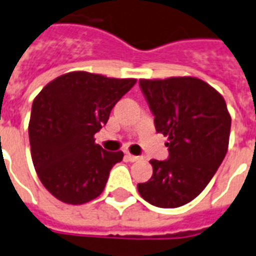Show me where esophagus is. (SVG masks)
Wrapping results in <instances>:
<instances>
[{"label": "esophagus", "mask_w": 256, "mask_h": 256, "mask_svg": "<svg viewBox=\"0 0 256 256\" xmlns=\"http://www.w3.org/2000/svg\"><path fill=\"white\" fill-rule=\"evenodd\" d=\"M126 160H130V162H139V160L143 159L142 156H136V155H130V154H126Z\"/></svg>", "instance_id": "34e87169"}]
</instances>
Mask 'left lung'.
<instances>
[{
	"instance_id": "left-lung-1",
	"label": "left lung",
	"mask_w": 256,
	"mask_h": 256,
	"mask_svg": "<svg viewBox=\"0 0 256 256\" xmlns=\"http://www.w3.org/2000/svg\"><path fill=\"white\" fill-rule=\"evenodd\" d=\"M155 130L168 136V158L152 159L151 180L138 190L158 208H178L202 192L228 148L230 116L212 86L193 76L140 80Z\"/></svg>"
}]
</instances>
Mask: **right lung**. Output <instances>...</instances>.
Wrapping results in <instances>:
<instances>
[{
    "mask_svg": "<svg viewBox=\"0 0 256 256\" xmlns=\"http://www.w3.org/2000/svg\"><path fill=\"white\" fill-rule=\"evenodd\" d=\"M135 84L74 71L50 82L34 98L28 126L32 160L44 188L58 200L78 205L102 193L124 154L105 151L94 135Z\"/></svg>",
    "mask_w": 256,
    "mask_h": 256,
    "instance_id": "right-lung-1",
    "label": "right lung"
}]
</instances>
